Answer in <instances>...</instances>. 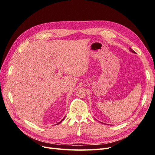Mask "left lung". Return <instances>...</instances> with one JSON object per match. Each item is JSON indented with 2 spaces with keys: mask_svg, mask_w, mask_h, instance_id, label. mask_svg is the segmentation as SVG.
<instances>
[{
  "mask_svg": "<svg viewBox=\"0 0 155 155\" xmlns=\"http://www.w3.org/2000/svg\"><path fill=\"white\" fill-rule=\"evenodd\" d=\"M130 50L131 51H132V52H133V53H135V51H134L133 50H132V49H131V48H130Z\"/></svg>",
  "mask_w": 155,
  "mask_h": 155,
  "instance_id": "1",
  "label": "left lung"
}]
</instances>
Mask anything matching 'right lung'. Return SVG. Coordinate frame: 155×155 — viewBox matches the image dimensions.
<instances>
[{
  "label": "right lung",
  "mask_w": 155,
  "mask_h": 155,
  "mask_svg": "<svg viewBox=\"0 0 155 155\" xmlns=\"http://www.w3.org/2000/svg\"><path fill=\"white\" fill-rule=\"evenodd\" d=\"M63 120H64V119H63V120H61V121H60V122H59V124H60V123H61V121H63Z\"/></svg>",
  "instance_id": "add662e5"
}]
</instances>
